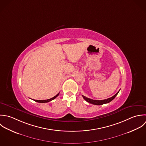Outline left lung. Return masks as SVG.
Here are the masks:
<instances>
[{
	"mask_svg": "<svg viewBox=\"0 0 146 146\" xmlns=\"http://www.w3.org/2000/svg\"><path fill=\"white\" fill-rule=\"evenodd\" d=\"M120 91V90H119ZM119 91L115 94L113 96H112L111 97H110L109 98H107V99H105V100H92V99H91V98H89L88 97H86L83 95H82V96L83 97V98L86 101H87L88 102L90 103V104H92L94 105H102V104H107V103H109L110 102V101H111L115 96L118 95Z\"/></svg>",
	"mask_w": 146,
	"mask_h": 146,
	"instance_id": "8db88e82",
	"label": "left lung"
}]
</instances>
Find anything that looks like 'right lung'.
Here are the masks:
<instances>
[{
	"instance_id": "add662e5",
	"label": "right lung",
	"mask_w": 146,
	"mask_h": 146,
	"mask_svg": "<svg viewBox=\"0 0 146 146\" xmlns=\"http://www.w3.org/2000/svg\"><path fill=\"white\" fill-rule=\"evenodd\" d=\"M59 95V93H58L56 96H55L54 97H52L51 98H50V99H48V100H35V101L37 102H40V103H45V102H48L49 101L55 99L56 97H57L58 95Z\"/></svg>"
}]
</instances>
